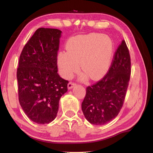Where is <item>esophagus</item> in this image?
<instances>
[{"label": "esophagus", "instance_id": "esophagus-1", "mask_svg": "<svg viewBox=\"0 0 153 153\" xmlns=\"http://www.w3.org/2000/svg\"><path fill=\"white\" fill-rule=\"evenodd\" d=\"M76 85V84H75L74 83H72V82H70L68 84V89H72L73 87Z\"/></svg>", "mask_w": 153, "mask_h": 153}]
</instances>
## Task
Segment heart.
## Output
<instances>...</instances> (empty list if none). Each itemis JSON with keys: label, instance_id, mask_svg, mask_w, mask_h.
Returning <instances> with one entry per match:
<instances>
[{"label": "heart", "instance_id": "b5f03b06", "mask_svg": "<svg viewBox=\"0 0 153 153\" xmlns=\"http://www.w3.org/2000/svg\"><path fill=\"white\" fill-rule=\"evenodd\" d=\"M67 52L58 54L57 63L64 78H70L80 68L83 77L91 80L102 78L109 70L114 53V42L100 33H90L71 38Z\"/></svg>", "mask_w": 153, "mask_h": 153}]
</instances>
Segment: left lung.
Segmentation results:
<instances>
[{"instance_id":"obj_1","label":"left lung","mask_w":153,"mask_h":153,"mask_svg":"<svg viewBox=\"0 0 153 153\" xmlns=\"http://www.w3.org/2000/svg\"><path fill=\"white\" fill-rule=\"evenodd\" d=\"M130 74V56L122 40L107 74L87 87L82 109L87 121L94 125H105L118 116L124 101Z\"/></svg>"}]
</instances>
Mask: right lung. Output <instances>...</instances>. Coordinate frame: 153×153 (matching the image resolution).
I'll use <instances>...</instances> for the list:
<instances>
[{"label":"right lung","mask_w":153,"mask_h":153,"mask_svg":"<svg viewBox=\"0 0 153 153\" xmlns=\"http://www.w3.org/2000/svg\"><path fill=\"white\" fill-rule=\"evenodd\" d=\"M62 31L39 28L19 56L17 79L19 102L25 114L39 124L56 118L59 100L68 82L58 74L57 54Z\"/></svg>","instance_id":"add662e5"}]
</instances>
